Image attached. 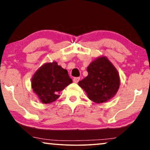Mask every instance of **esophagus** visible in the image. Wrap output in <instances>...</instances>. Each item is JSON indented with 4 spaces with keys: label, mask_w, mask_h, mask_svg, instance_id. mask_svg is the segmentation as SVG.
Returning a JSON list of instances; mask_svg holds the SVG:
<instances>
[{
    "label": "esophagus",
    "mask_w": 150,
    "mask_h": 150,
    "mask_svg": "<svg viewBox=\"0 0 150 150\" xmlns=\"http://www.w3.org/2000/svg\"><path fill=\"white\" fill-rule=\"evenodd\" d=\"M79 81H80V77L74 78V79H73V82H74V83H79Z\"/></svg>",
    "instance_id": "34e87169"
}]
</instances>
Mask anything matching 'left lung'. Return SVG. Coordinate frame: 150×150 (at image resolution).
<instances>
[{
  "label": "left lung",
  "mask_w": 150,
  "mask_h": 150,
  "mask_svg": "<svg viewBox=\"0 0 150 150\" xmlns=\"http://www.w3.org/2000/svg\"><path fill=\"white\" fill-rule=\"evenodd\" d=\"M88 76L79 82L89 100L100 104L115 96L120 85L118 71L106 57L96 58L87 68Z\"/></svg>",
  "instance_id": "left-lung-1"
}]
</instances>
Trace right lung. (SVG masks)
I'll use <instances>...</instances> for the list:
<instances>
[{"label":"right lung","mask_w":150,"mask_h":150,"mask_svg":"<svg viewBox=\"0 0 150 150\" xmlns=\"http://www.w3.org/2000/svg\"><path fill=\"white\" fill-rule=\"evenodd\" d=\"M72 83L66 69L56 61L46 63L33 76L31 87L43 104H50L59 98V93Z\"/></svg>","instance_id":"1"}]
</instances>
